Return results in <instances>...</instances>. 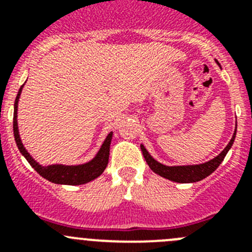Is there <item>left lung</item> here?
Here are the masks:
<instances>
[{
  "label": "left lung",
  "mask_w": 252,
  "mask_h": 252,
  "mask_svg": "<svg viewBox=\"0 0 252 252\" xmlns=\"http://www.w3.org/2000/svg\"><path fill=\"white\" fill-rule=\"evenodd\" d=\"M236 126H237V125H236ZM236 130H237V128H235V132H233L232 137H231L230 142L227 144L226 148H224L221 153L218 154L217 157L213 158L212 160L202 162V164L169 166L165 165V164H161V162H159L158 160L154 159L142 144L140 146H141L142 155L145 158L149 168H150L154 173H157L158 175L165 178V179L171 180V182H175V183H195V182H199V180L204 179V178H207L208 175L212 174L213 171L220 166V164L223 161L226 154L228 153V150H230L231 146H232L233 141H235Z\"/></svg>",
  "instance_id": "left-lung-1"
}]
</instances>
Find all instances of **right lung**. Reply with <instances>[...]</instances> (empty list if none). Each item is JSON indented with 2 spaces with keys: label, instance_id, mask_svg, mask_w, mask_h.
<instances>
[{
  "label": "right lung",
  "instance_id": "add662e5",
  "mask_svg": "<svg viewBox=\"0 0 252 252\" xmlns=\"http://www.w3.org/2000/svg\"><path fill=\"white\" fill-rule=\"evenodd\" d=\"M25 84H22L19 90V93L15 99L13 104V136L15 141L19 148L20 153L24 155L32 168L39 173L46 180L55 184H64V186H81L88 182H92L95 178H98L106 169L108 164V158H110V146L112 141L113 132L111 131L104 139L103 144L101 145L99 150L97 151L93 159L90 161L83 162V164H77V165H65V164H48V165H41L34 158L31 157L30 153L26 150V148L22 144V140L20 137L19 124H17V108H19L20 95H21L22 88Z\"/></svg>",
  "mask_w": 252,
  "mask_h": 252
}]
</instances>
